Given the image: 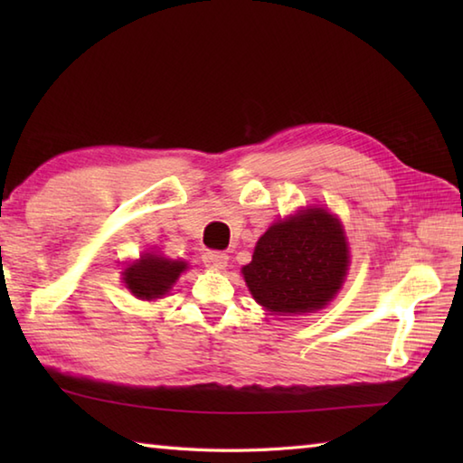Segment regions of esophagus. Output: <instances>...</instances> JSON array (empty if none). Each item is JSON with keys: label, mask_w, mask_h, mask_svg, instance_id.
<instances>
[{"label": "esophagus", "mask_w": 463, "mask_h": 463, "mask_svg": "<svg viewBox=\"0 0 463 463\" xmlns=\"http://www.w3.org/2000/svg\"><path fill=\"white\" fill-rule=\"evenodd\" d=\"M203 262L206 264V267L211 269H224L226 262H229V257H226L224 252L221 250H204L203 252Z\"/></svg>", "instance_id": "1"}]
</instances>
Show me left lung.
Returning <instances> with one entry per match:
<instances>
[{"mask_svg": "<svg viewBox=\"0 0 463 463\" xmlns=\"http://www.w3.org/2000/svg\"><path fill=\"white\" fill-rule=\"evenodd\" d=\"M346 270L348 247L338 219L308 209L274 222L242 274L264 308L298 314L322 308L342 287Z\"/></svg>", "mask_w": 463, "mask_h": 463, "instance_id": "8db88e82", "label": "left lung"}]
</instances>
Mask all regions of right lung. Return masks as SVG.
Wrapping results in <instances>:
<instances>
[{"mask_svg":"<svg viewBox=\"0 0 463 463\" xmlns=\"http://www.w3.org/2000/svg\"><path fill=\"white\" fill-rule=\"evenodd\" d=\"M186 269L181 260L161 259L156 254H146L137 264H131L123 272V280L137 298L155 300L171 290L175 280Z\"/></svg>","mask_w":463,"mask_h":463,"instance_id":"1","label":"right lung"}]
</instances>
